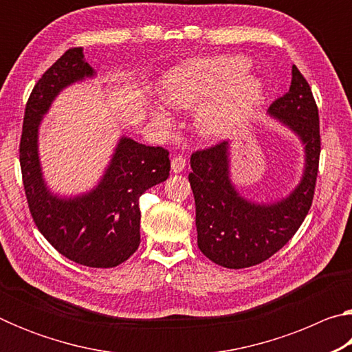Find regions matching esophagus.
<instances>
[{"label":"esophagus","mask_w":352,"mask_h":352,"mask_svg":"<svg viewBox=\"0 0 352 352\" xmlns=\"http://www.w3.org/2000/svg\"><path fill=\"white\" fill-rule=\"evenodd\" d=\"M184 168H186V160H184V157H182V155H177V157L172 158V162H170L172 172L180 174Z\"/></svg>","instance_id":"1"}]
</instances>
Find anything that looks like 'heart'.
<instances>
[{
    "mask_svg": "<svg viewBox=\"0 0 352 352\" xmlns=\"http://www.w3.org/2000/svg\"><path fill=\"white\" fill-rule=\"evenodd\" d=\"M248 67L241 56L199 58L174 68L163 80V98L170 107L195 113V129L210 140L234 133L262 96L258 77L243 74ZM152 116L162 126L172 121L162 104L152 107Z\"/></svg>",
    "mask_w": 352,
    "mask_h": 352,
    "instance_id": "heart-1",
    "label": "heart"
}]
</instances>
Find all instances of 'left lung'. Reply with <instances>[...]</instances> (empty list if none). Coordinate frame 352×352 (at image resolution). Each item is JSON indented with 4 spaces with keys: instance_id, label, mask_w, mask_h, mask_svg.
<instances>
[{
    "instance_id": "obj_1",
    "label": "left lung",
    "mask_w": 352,
    "mask_h": 352,
    "mask_svg": "<svg viewBox=\"0 0 352 352\" xmlns=\"http://www.w3.org/2000/svg\"><path fill=\"white\" fill-rule=\"evenodd\" d=\"M269 113L300 136L306 151L305 175L287 199L256 205L241 197L230 180L226 141L190 155L188 178L199 248L226 269H245L269 259L294 237L312 206L321 152L320 118L311 87L295 65L289 91L273 100Z\"/></svg>"
}]
</instances>
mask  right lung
Returning a JSON list of instances; mask_svg holds the SVG:
<instances>
[{"mask_svg": "<svg viewBox=\"0 0 352 352\" xmlns=\"http://www.w3.org/2000/svg\"><path fill=\"white\" fill-rule=\"evenodd\" d=\"M82 47H69L35 83L28 99L20 140V166L29 211L45 239L69 261L110 269L140 247V197L169 177L164 147L121 138L102 180L88 194L58 199L41 177L37 136L41 118L65 87L91 77Z\"/></svg>", "mask_w": 352, "mask_h": 352, "instance_id": "right-lung-1", "label": "right lung"}]
</instances>
